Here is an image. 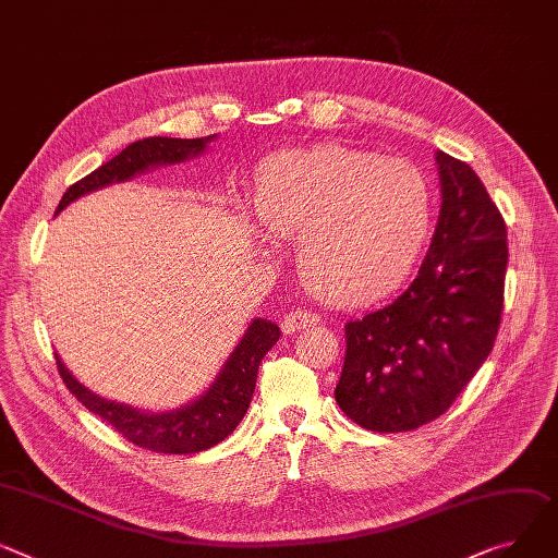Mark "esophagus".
<instances>
[{"mask_svg": "<svg viewBox=\"0 0 558 558\" xmlns=\"http://www.w3.org/2000/svg\"><path fill=\"white\" fill-rule=\"evenodd\" d=\"M320 316L312 314V312H305V310H295V312H289L282 320V331L284 333H295L301 331L305 327H312V325H318Z\"/></svg>", "mask_w": 558, "mask_h": 558, "instance_id": "34e87169", "label": "esophagus"}]
</instances>
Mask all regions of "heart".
Wrapping results in <instances>:
<instances>
[{
  "mask_svg": "<svg viewBox=\"0 0 558 558\" xmlns=\"http://www.w3.org/2000/svg\"><path fill=\"white\" fill-rule=\"evenodd\" d=\"M253 208L269 235L295 238V269L312 295L333 307H363L413 271L433 197L413 163L318 145L259 166Z\"/></svg>",
  "mask_w": 558,
  "mask_h": 558,
  "instance_id": "1",
  "label": "heart"
}]
</instances>
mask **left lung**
Returning a JSON list of instances; mask_svg holds the SVG:
<instances>
[{
	"label": "left lung",
	"mask_w": 558,
	"mask_h": 558,
	"mask_svg": "<svg viewBox=\"0 0 558 558\" xmlns=\"http://www.w3.org/2000/svg\"><path fill=\"white\" fill-rule=\"evenodd\" d=\"M441 208L417 278L345 325L341 411L377 433L413 430L447 413L487 361L502 314L507 227L469 163L435 153Z\"/></svg>",
	"instance_id": "obj_1"
}]
</instances>
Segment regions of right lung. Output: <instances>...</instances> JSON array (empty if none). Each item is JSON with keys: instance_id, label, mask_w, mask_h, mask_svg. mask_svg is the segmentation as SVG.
<instances>
[{"instance_id": "obj_1", "label": "right lung", "mask_w": 558, "mask_h": 558, "mask_svg": "<svg viewBox=\"0 0 558 558\" xmlns=\"http://www.w3.org/2000/svg\"><path fill=\"white\" fill-rule=\"evenodd\" d=\"M213 138L215 134L204 138L150 136L136 141L85 179L69 185L58 204L56 215L64 210L71 202H76L78 197L98 189H105L109 183L128 181L134 174H141L150 168L197 157L206 150V145ZM278 339L280 329L276 323L253 318L231 356L221 365L215 381L197 399L168 413H145L141 408H132L128 403L107 401L73 377L58 354L56 363L69 392L89 413L98 415L111 428H117L128 441L155 453L185 456L206 451L235 430V426L248 411L259 361L265 359V354L276 345Z\"/></svg>"}]
</instances>
